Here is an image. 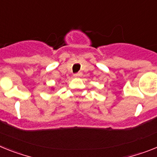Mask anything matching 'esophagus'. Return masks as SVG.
<instances>
[{"mask_svg": "<svg viewBox=\"0 0 157 157\" xmlns=\"http://www.w3.org/2000/svg\"><path fill=\"white\" fill-rule=\"evenodd\" d=\"M81 76H82V73H77L74 74V77H80Z\"/></svg>", "mask_w": 157, "mask_h": 157, "instance_id": "1", "label": "esophagus"}]
</instances>
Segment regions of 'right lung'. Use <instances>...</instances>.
I'll return each mask as SVG.
<instances>
[{
  "mask_svg": "<svg viewBox=\"0 0 157 157\" xmlns=\"http://www.w3.org/2000/svg\"><path fill=\"white\" fill-rule=\"evenodd\" d=\"M51 90H54V87H52V88H51Z\"/></svg>",
  "mask_w": 157,
  "mask_h": 157,
  "instance_id": "obj_1",
  "label": "right lung"
}]
</instances>
